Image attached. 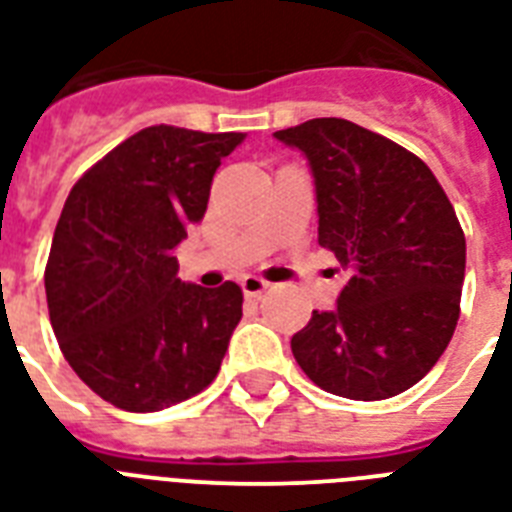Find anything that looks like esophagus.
Returning <instances> with one entry per match:
<instances>
[{
  "label": "esophagus",
  "mask_w": 512,
  "mask_h": 512,
  "mask_svg": "<svg viewBox=\"0 0 512 512\" xmlns=\"http://www.w3.org/2000/svg\"><path fill=\"white\" fill-rule=\"evenodd\" d=\"M241 289H244V295L247 297H257L268 289V281L260 279V276H244V279H241Z\"/></svg>",
  "instance_id": "34e87169"
}]
</instances>
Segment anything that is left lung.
Here are the masks:
<instances>
[{"mask_svg":"<svg viewBox=\"0 0 512 512\" xmlns=\"http://www.w3.org/2000/svg\"><path fill=\"white\" fill-rule=\"evenodd\" d=\"M303 151L319 204V244L348 284L313 311L292 353L327 393L382 401L436 366L460 319L465 233L420 156L348 119L273 132Z\"/></svg>","mask_w":512,"mask_h":512,"instance_id":"8db88e82","label":"left lung"}]
</instances>
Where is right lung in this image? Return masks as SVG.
I'll use <instances>...</instances> for the list:
<instances>
[{
    "label": "right lung",
    "mask_w": 512,
    "mask_h": 512,
    "mask_svg": "<svg viewBox=\"0 0 512 512\" xmlns=\"http://www.w3.org/2000/svg\"><path fill=\"white\" fill-rule=\"evenodd\" d=\"M241 140L146 127L68 193L44 271L52 329L79 380L124 412L180 404L220 372L241 287L185 284L172 249L204 217L220 159Z\"/></svg>",
    "instance_id": "add662e5"
}]
</instances>
